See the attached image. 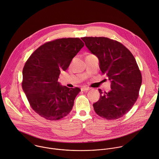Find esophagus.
<instances>
[{"mask_svg": "<svg viewBox=\"0 0 159 159\" xmlns=\"http://www.w3.org/2000/svg\"><path fill=\"white\" fill-rule=\"evenodd\" d=\"M90 89V88H89V87H83L81 88V90H82V91H84V92L89 90Z\"/></svg>", "mask_w": 159, "mask_h": 159, "instance_id": "esophagus-1", "label": "esophagus"}]
</instances>
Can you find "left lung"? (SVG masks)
I'll use <instances>...</instances> for the list:
<instances>
[{"label":"left lung","instance_id":"8db88e82","mask_svg":"<svg viewBox=\"0 0 159 159\" xmlns=\"http://www.w3.org/2000/svg\"><path fill=\"white\" fill-rule=\"evenodd\" d=\"M82 39L95 55L102 72L111 82V90L102 92L93 104L96 114L107 120H116L132 108L139 97L142 74L130 51L120 42L104 37H85Z\"/></svg>","mask_w":159,"mask_h":159}]
</instances>
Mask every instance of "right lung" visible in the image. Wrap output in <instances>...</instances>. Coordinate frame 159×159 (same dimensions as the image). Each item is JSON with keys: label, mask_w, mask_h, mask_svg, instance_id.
Returning <instances> with one entry per match:
<instances>
[{"label": "right lung", "mask_w": 159, "mask_h": 159, "mask_svg": "<svg viewBox=\"0 0 159 159\" xmlns=\"http://www.w3.org/2000/svg\"><path fill=\"white\" fill-rule=\"evenodd\" d=\"M84 46L79 38L57 39L40 45L26 61L22 89L31 108L40 117L58 120L71 111L80 89L61 86L58 79Z\"/></svg>", "instance_id": "1"}]
</instances>
